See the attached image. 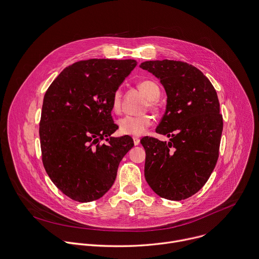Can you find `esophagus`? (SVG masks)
Segmentation results:
<instances>
[{"label":"esophagus","mask_w":259,"mask_h":259,"mask_svg":"<svg viewBox=\"0 0 259 259\" xmlns=\"http://www.w3.org/2000/svg\"><path fill=\"white\" fill-rule=\"evenodd\" d=\"M133 141H134L135 145H138L140 142V139H139V137H133Z\"/></svg>","instance_id":"34e87169"}]
</instances>
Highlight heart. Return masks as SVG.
Listing matches in <instances>:
<instances>
[{"label": "heart", "mask_w": 259, "mask_h": 259, "mask_svg": "<svg viewBox=\"0 0 259 259\" xmlns=\"http://www.w3.org/2000/svg\"><path fill=\"white\" fill-rule=\"evenodd\" d=\"M138 87L140 91L146 96V98L150 99V105L154 106L155 105L154 100H156L161 93L159 86L153 81L146 80V81L140 82ZM121 97H122L121 90L119 89L116 90L113 94L112 102H110L112 109L115 113L120 112ZM152 123H153L152 118L147 115L125 116L118 121L120 132L124 135H131V136L142 135L146 131V129L152 125Z\"/></svg>", "instance_id": "b5f03b06"}]
</instances>
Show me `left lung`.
<instances>
[{
    "label": "left lung",
    "mask_w": 259,
    "mask_h": 259,
    "mask_svg": "<svg viewBox=\"0 0 259 259\" xmlns=\"http://www.w3.org/2000/svg\"><path fill=\"white\" fill-rule=\"evenodd\" d=\"M140 68L161 82L165 114L153 137L140 140L145 150L144 177L160 197L181 201L199 192L210 177L219 153L224 123L211 82L197 67L182 61L150 60Z\"/></svg>",
    "instance_id": "8db88e82"
}]
</instances>
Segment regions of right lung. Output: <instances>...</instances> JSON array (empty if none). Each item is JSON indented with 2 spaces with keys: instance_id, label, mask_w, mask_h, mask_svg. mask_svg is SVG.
I'll use <instances>...</instances> for the list:
<instances>
[{
  "instance_id": "right-lung-1",
  "label": "right lung",
  "mask_w": 259,
  "mask_h": 259,
  "mask_svg": "<svg viewBox=\"0 0 259 259\" xmlns=\"http://www.w3.org/2000/svg\"><path fill=\"white\" fill-rule=\"evenodd\" d=\"M134 59H89L64 68L45 93L40 122L42 160L55 186L87 203L114 184L133 139L114 137L112 97L136 66ZM104 139L106 144L99 145Z\"/></svg>"
}]
</instances>
